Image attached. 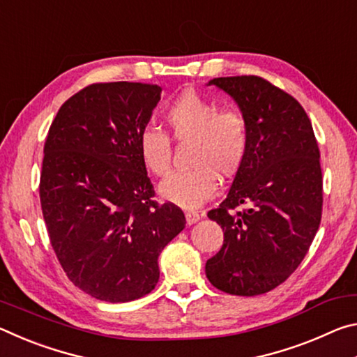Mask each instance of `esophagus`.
I'll return each instance as SVG.
<instances>
[{"label": "esophagus", "instance_id": "1", "mask_svg": "<svg viewBox=\"0 0 357 357\" xmlns=\"http://www.w3.org/2000/svg\"><path fill=\"white\" fill-rule=\"evenodd\" d=\"M200 219H202V215L198 214L197 211H187L185 213V220L189 225H192V223H197Z\"/></svg>", "mask_w": 357, "mask_h": 357}]
</instances>
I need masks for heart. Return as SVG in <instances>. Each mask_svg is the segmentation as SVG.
<instances>
[{
	"label": "heart",
	"instance_id": "heart-1",
	"mask_svg": "<svg viewBox=\"0 0 357 357\" xmlns=\"http://www.w3.org/2000/svg\"><path fill=\"white\" fill-rule=\"evenodd\" d=\"M172 137L178 143H192V170L174 174L160 185L167 202L184 208L200 206L214 195L219 178H231L243 167L249 151V123L234 107L220 108L198 93H184L165 114ZM143 165L159 178L172 172L173 144L164 130L144 128L138 135Z\"/></svg>",
	"mask_w": 357,
	"mask_h": 357
}]
</instances>
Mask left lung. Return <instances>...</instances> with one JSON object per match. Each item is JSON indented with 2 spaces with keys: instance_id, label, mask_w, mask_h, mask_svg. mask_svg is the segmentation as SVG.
<instances>
[{
  "instance_id": "obj_1",
  "label": "left lung",
  "mask_w": 357,
  "mask_h": 357,
  "mask_svg": "<svg viewBox=\"0 0 357 357\" xmlns=\"http://www.w3.org/2000/svg\"><path fill=\"white\" fill-rule=\"evenodd\" d=\"M209 84L238 102L250 140L227 198L208 213L223 229V245L204 269L223 293L264 294L298 269L321 222L318 143L299 102L264 78L220 77Z\"/></svg>"
}]
</instances>
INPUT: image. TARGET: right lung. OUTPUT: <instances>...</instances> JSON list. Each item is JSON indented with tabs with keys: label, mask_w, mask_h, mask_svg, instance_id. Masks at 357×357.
Here are the masks:
<instances>
[{
	"label": "right lung",
	"mask_w": 357,
	"mask_h": 357,
	"mask_svg": "<svg viewBox=\"0 0 357 357\" xmlns=\"http://www.w3.org/2000/svg\"><path fill=\"white\" fill-rule=\"evenodd\" d=\"M162 88L93 83L59 108L48 129L39 197L68 279L96 299L129 302L159 282V253L183 231L176 204H159L138 153Z\"/></svg>",
	"instance_id": "1"
}]
</instances>
